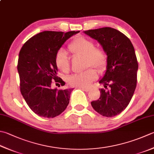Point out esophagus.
<instances>
[{
  "mask_svg": "<svg viewBox=\"0 0 154 154\" xmlns=\"http://www.w3.org/2000/svg\"><path fill=\"white\" fill-rule=\"evenodd\" d=\"M81 89H82L83 91H86V92L89 91V90H90V89H89V88H86V87H81Z\"/></svg>",
  "mask_w": 154,
  "mask_h": 154,
  "instance_id": "1",
  "label": "esophagus"
}]
</instances>
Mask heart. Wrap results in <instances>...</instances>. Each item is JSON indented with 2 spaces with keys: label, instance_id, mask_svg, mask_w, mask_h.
I'll return each instance as SVG.
<instances>
[{
  "label": "heart",
  "instance_id": "1",
  "mask_svg": "<svg viewBox=\"0 0 154 154\" xmlns=\"http://www.w3.org/2000/svg\"><path fill=\"white\" fill-rule=\"evenodd\" d=\"M68 48L74 55L84 57L85 68L94 67L100 72L106 69L108 62L107 54L101 48L95 47L93 41L83 37H78L69 43ZM55 61L57 68L63 73H67L70 70V58L65 50L59 49L57 51ZM97 78V71L91 67L82 73L71 75L68 78V82L71 86L87 87Z\"/></svg>",
  "mask_w": 154,
  "mask_h": 154
}]
</instances>
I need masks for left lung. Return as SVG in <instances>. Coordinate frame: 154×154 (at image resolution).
<instances>
[{
  "label": "left lung",
  "mask_w": 154,
  "mask_h": 154,
  "mask_svg": "<svg viewBox=\"0 0 154 154\" xmlns=\"http://www.w3.org/2000/svg\"><path fill=\"white\" fill-rule=\"evenodd\" d=\"M84 32L101 45L108 59L107 71L99 81L105 89H99L100 97L91 104L100 115L114 117L128 107L136 88L138 63L134 47L128 37L111 27Z\"/></svg>",
  "instance_id": "1"
}]
</instances>
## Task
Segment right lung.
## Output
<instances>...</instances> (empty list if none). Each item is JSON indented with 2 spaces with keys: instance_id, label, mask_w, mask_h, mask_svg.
I'll use <instances>...</instances> for the list:
<instances>
[{
  "instance_id": "obj_1",
  "label": "right lung",
  "mask_w": 154,
  "mask_h": 154,
  "mask_svg": "<svg viewBox=\"0 0 154 154\" xmlns=\"http://www.w3.org/2000/svg\"><path fill=\"white\" fill-rule=\"evenodd\" d=\"M79 32L43 31L29 38L21 48L17 65L20 93L39 116L53 118L67 107L72 89H52L53 83L65 84L57 76L55 58L66 40Z\"/></svg>"
}]
</instances>
